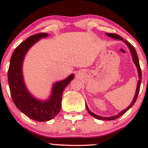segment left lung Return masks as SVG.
Returning a JSON list of instances; mask_svg holds the SVG:
<instances>
[{"label": "left lung", "mask_w": 148, "mask_h": 148, "mask_svg": "<svg viewBox=\"0 0 148 148\" xmlns=\"http://www.w3.org/2000/svg\"><path fill=\"white\" fill-rule=\"evenodd\" d=\"M106 35H107V36L111 37H112V38H113V39H115V40H123V41L125 42V43L126 44L127 46H128V47L130 49L131 53H132V59H133L134 62V63H135L136 66V67H137V69H138V77H139V80H138V84H137L136 90V94H135V95H134V99H133V101H132V103H131V104L130 105V106L127 107L126 109L123 110V111H121V112H120V113H119L118 115H114V116H111V117H101V116H99V115L95 114V113H93L92 112H91L90 111L89 108H88V106L86 104V108H87L88 113H89L90 115H91L92 116L94 117V118H95L96 119H98V120H115V119L120 118V116H122V115H123V114H125V113H126V112L128 111L129 109H130L131 107L133 106V105L134 104V103L136 102V99H137V97H138V95L139 90H140V84H141V79H142V74H141V70H140V64H139V60H138V56H137L136 51V49H134V47H133V46L131 45V44L128 41H127V40H124L123 37H120V35H117V34H115V33H106Z\"/></svg>", "instance_id": "8db88e82"}]
</instances>
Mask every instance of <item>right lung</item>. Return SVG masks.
Here are the masks:
<instances>
[{"label":"right lung","instance_id":"add662e5","mask_svg":"<svg viewBox=\"0 0 148 148\" xmlns=\"http://www.w3.org/2000/svg\"><path fill=\"white\" fill-rule=\"evenodd\" d=\"M47 36V33H37L20 44L12 55L8 69V84L15 106L28 118L40 122L48 121L58 114L61 108L62 92L74 76V74H71L64 80L54 84L51 95L47 101L35 99L30 94L25 86L22 74L23 59L34 44Z\"/></svg>","mask_w":148,"mask_h":148}]
</instances>
